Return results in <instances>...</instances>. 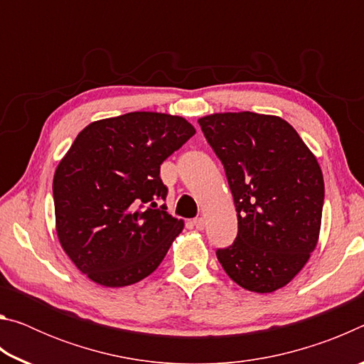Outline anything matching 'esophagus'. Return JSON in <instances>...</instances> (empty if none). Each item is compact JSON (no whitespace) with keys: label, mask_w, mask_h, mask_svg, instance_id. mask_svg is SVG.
<instances>
[{"label":"esophagus","mask_w":364,"mask_h":364,"mask_svg":"<svg viewBox=\"0 0 364 364\" xmlns=\"http://www.w3.org/2000/svg\"><path fill=\"white\" fill-rule=\"evenodd\" d=\"M193 225L197 228V230H204L205 221H204V218L199 217V218H194V220H193Z\"/></svg>","instance_id":"obj_1"}]
</instances>
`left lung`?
<instances>
[{
	"mask_svg": "<svg viewBox=\"0 0 364 364\" xmlns=\"http://www.w3.org/2000/svg\"><path fill=\"white\" fill-rule=\"evenodd\" d=\"M221 160L237 212V236L217 257L230 278L250 292L289 284L315 250L324 181L319 164L286 120L255 112L199 119Z\"/></svg>",
	"mask_w": 364,
	"mask_h": 364,
	"instance_id": "obj_1",
	"label": "left lung"
}]
</instances>
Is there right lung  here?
<instances>
[{"instance_id":"obj_1","label":"right lung","mask_w":364,"mask_h":364,"mask_svg":"<svg viewBox=\"0 0 364 364\" xmlns=\"http://www.w3.org/2000/svg\"><path fill=\"white\" fill-rule=\"evenodd\" d=\"M194 133L183 117L130 112L90 123L59 162V242L96 284H134L167 255L184 223L157 204L168 191L160 165Z\"/></svg>"}]
</instances>
